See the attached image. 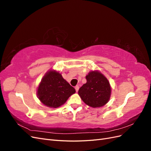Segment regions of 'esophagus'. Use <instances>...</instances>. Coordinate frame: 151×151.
<instances>
[{
    "label": "esophagus",
    "instance_id": "1",
    "mask_svg": "<svg viewBox=\"0 0 151 151\" xmlns=\"http://www.w3.org/2000/svg\"><path fill=\"white\" fill-rule=\"evenodd\" d=\"M79 86H76V87H75V89H76V92H77V91H79Z\"/></svg>",
    "mask_w": 151,
    "mask_h": 151
}]
</instances>
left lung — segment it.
Returning a JSON list of instances; mask_svg holds the SVG:
<instances>
[{
  "label": "left lung",
  "mask_w": 151,
  "mask_h": 151,
  "mask_svg": "<svg viewBox=\"0 0 151 151\" xmlns=\"http://www.w3.org/2000/svg\"><path fill=\"white\" fill-rule=\"evenodd\" d=\"M86 79V83L78 91L82 100L93 108L101 107L106 104L110 98L111 92L108 79L98 70L89 72Z\"/></svg>",
  "instance_id": "8db88e82"
}]
</instances>
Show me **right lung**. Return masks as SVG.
<instances>
[{
  "instance_id": "obj_1",
  "label": "right lung",
  "mask_w": 151,
  "mask_h": 151,
  "mask_svg": "<svg viewBox=\"0 0 151 151\" xmlns=\"http://www.w3.org/2000/svg\"><path fill=\"white\" fill-rule=\"evenodd\" d=\"M75 89L55 70H50L44 76L37 90L38 99L48 107L56 108L64 104Z\"/></svg>"
}]
</instances>
